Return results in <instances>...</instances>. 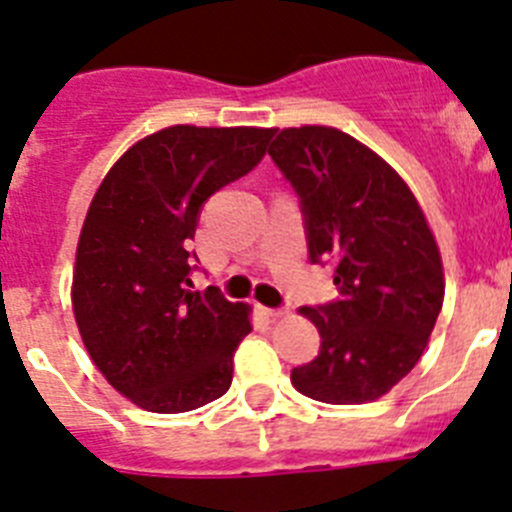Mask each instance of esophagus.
<instances>
[{"label":"esophagus","mask_w":512,"mask_h":512,"mask_svg":"<svg viewBox=\"0 0 512 512\" xmlns=\"http://www.w3.org/2000/svg\"><path fill=\"white\" fill-rule=\"evenodd\" d=\"M260 311L270 319H281V317H286V314H288L286 309H268V306H260Z\"/></svg>","instance_id":"1"}]
</instances>
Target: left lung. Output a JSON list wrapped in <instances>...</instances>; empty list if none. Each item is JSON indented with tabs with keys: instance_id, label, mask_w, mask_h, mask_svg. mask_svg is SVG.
Wrapping results in <instances>:
<instances>
[{
	"instance_id": "obj_1",
	"label": "left lung",
	"mask_w": 512,
	"mask_h": 512,
	"mask_svg": "<svg viewBox=\"0 0 512 512\" xmlns=\"http://www.w3.org/2000/svg\"><path fill=\"white\" fill-rule=\"evenodd\" d=\"M268 154L299 193L311 260L335 265L340 293L299 309L322 350L291 384L317 402H373L428 348L446 293L438 242L410 185L350 133L283 128Z\"/></svg>"
}]
</instances>
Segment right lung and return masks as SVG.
Returning <instances> with one entry per match:
<instances>
[{"label":"right lung","mask_w":512,"mask_h":512,"mask_svg":"<svg viewBox=\"0 0 512 512\" xmlns=\"http://www.w3.org/2000/svg\"><path fill=\"white\" fill-rule=\"evenodd\" d=\"M273 133L162 128L123 151L87 208L71 309L92 363L141 410L175 415L229 391L252 306L193 291L188 239L203 203L247 175Z\"/></svg>","instance_id":"obj_1"}]
</instances>
